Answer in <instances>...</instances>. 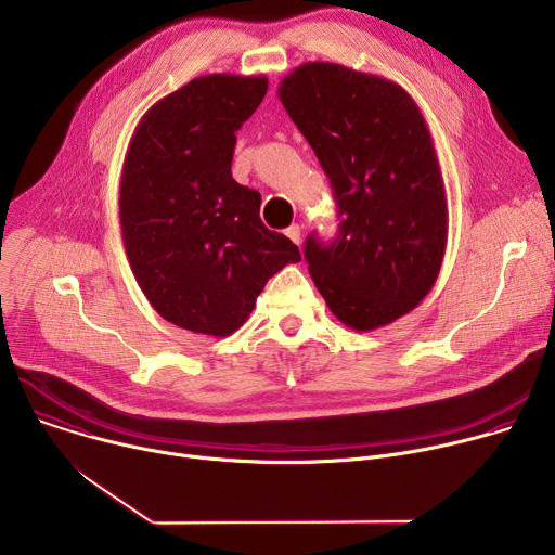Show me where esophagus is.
Wrapping results in <instances>:
<instances>
[{
  "label": "esophagus",
  "instance_id": "34e87169",
  "mask_svg": "<svg viewBox=\"0 0 555 555\" xmlns=\"http://www.w3.org/2000/svg\"><path fill=\"white\" fill-rule=\"evenodd\" d=\"M285 234H287V240H292L296 246L300 244V225L298 223H292L289 228H285Z\"/></svg>",
  "mask_w": 555,
  "mask_h": 555
}]
</instances>
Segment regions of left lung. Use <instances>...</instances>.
<instances>
[{"label": "left lung", "instance_id": "8db88e82", "mask_svg": "<svg viewBox=\"0 0 555 555\" xmlns=\"http://www.w3.org/2000/svg\"><path fill=\"white\" fill-rule=\"evenodd\" d=\"M279 99L330 178L340 230L309 234V274L340 323L384 327L433 289L448 242L446 189L428 125L398 83L340 63L289 72Z\"/></svg>", "mask_w": 555, "mask_h": 555}]
</instances>
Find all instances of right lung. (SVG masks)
<instances>
[{
    "label": "right lung",
    "mask_w": 555,
    "mask_h": 555,
    "mask_svg": "<svg viewBox=\"0 0 555 555\" xmlns=\"http://www.w3.org/2000/svg\"><path fill=\"white\" fill-rule=\"evenodd\" d=\"M266 92V76H197L140 118L125 153L131 272L151 307L193 334H234L268 279L300 261L285 234L263 225L261 195L230 173L236 131Z\"/></svg>",
    "instance_id": "right-lung-1"
}]
</instances>
